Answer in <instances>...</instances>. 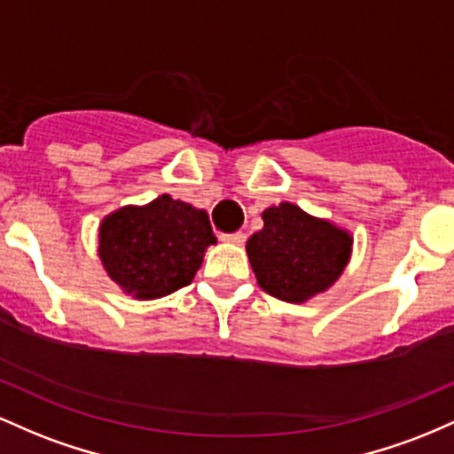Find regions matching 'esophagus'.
<instances>
[{"label": "esophagus", "mask_w": 454, "mask_h": 454, "mask_svg": "<svg viewBox=\"0 0 454 454\" xmlns=\"http://www.w3.org/2000/svg\"><path fill=\"white\" fill-rule=\"evenodd\" d=\"M221 240L229 242V244H238V247H240V244H244V240H247V233H242V231L225 233V236H221Z\"/></svg>", "instance_id": "obj_1"}]
</instances>
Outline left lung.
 <instances>
[{
  "instance_id": "1",
  "label": "left lung",
  "mask_w": 454,
  "mask_h": 454,
  "mask_svg": "<svg viewBox=\"0 0 454 454\" xmlns=\"http://www.w3.org/2000/svg\"><path fill=\"white\" fill-rule=\"evenodd\" d=\"M262 218L263 229L248 238L247 253L263 292L302 304L339 281L354 244L348 229L289 201L263 210Z\"/></svg>"
}]
</instances>
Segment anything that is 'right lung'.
<instances>
[{"label": "right lung", "instance_id": "obj_1", "mask_svg": "<svg viewBox=\"0 0 454 454\" xmlns=\"http://www.w3.org/2000/svg\"><path fill=\"white\" fill-rule=\"evenodd\" d=\"M216 244L206 210L160 195L145 206L106 214L98 229V257L109 278L137 300H156L184 287Z\"/></svg>", "mask_w": 454, "mask_h": 454}]
</instances>
